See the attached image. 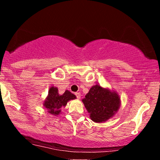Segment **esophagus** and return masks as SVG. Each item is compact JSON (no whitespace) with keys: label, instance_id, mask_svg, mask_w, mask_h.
<instances>
[{"label":"esophagus","instance_id":"1","mask_svg":"<svg viewBox=\"0 0 160 160\" xmlns=\"http://www.w3.org/2000/svg\"><path fill=\"white\" fill-rule=\"evenodd\" d=\"M75 95H76L77 98H78V99H80V93H79V92H76V93H75Z\"/></svg>","mask_w":160,"mask_h":160}]
</instances>
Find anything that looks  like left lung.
Returning a JSON list of instances; mask_svg holds the SVG:
<instances>
[{
    "label": "left lung",
    "instance_id": "obj_1",
    "mask_svg": "<svg viewBox=\"0 0 160 160\" xmlns=\"http://www.w3.org/2000/svg\"><path fill=\"white\" fill-rule=\"evenodd\" d=\"M82 102L95 122H104L112 118L120 107V97L117 92L98 84L92 86Z\"/></svg>",
    "mask_w": 160,
    "mask_h": 160
}]
</instances>
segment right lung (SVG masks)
Returning <instances> with one entry per match:
<instances>
[{"instance_id": "obj_1", "label": "right lung", "mask_w": 160, "mask_h": 160, "mask_svg": "<svg viewBox=\"0 0 160 160\" xmlns=\"http://www.w3.org/2000/svg\"><path fill=\"white\" fill-rule=\"evenodd\" d=\"M74 99H76V96L70 91L66 90L63 94H59L58 88L51 86L43 105L49 114L58 116L61 113L62 109L65 107L68 102Z\"/></svg>"}]
</instances>
